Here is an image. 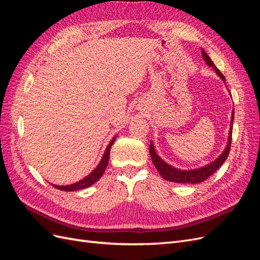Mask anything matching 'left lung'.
<instances>
[{"instance_id": "obj_1", "label": "left lung", "mask_w": 260, "mask_h": 260, "mask_svg": "<svg viewBox=\"0 0 260 260\" xmlns=\"http://www.w3.org/2000/svg\"><path fill=\"white\" fill-rule=\"evenodd\" d=\"M202 56L205 59L206 64L210 67H214L217 75L221 78L223 81H225L224 76L220 73V70L215 66L214 62L210 59V57L207 55V53L202 50ZM232 119H231V127L229 131V140H228V145L223 153L220 155L218 158L210 162L209 165L205 167H202L200 169H194V170H179L174 167L169 166L167 162H165L159 158V156L156 154L153 144H149V154H151L152 160L155 165L156 169L158 170L160 176L165 179L168 180L170 182H176V183H200L205 181L207 178H209L212 174H215L220 167L222 166V164L225 161L228 155L230 153V147H231V141H232V128H233V118H234V112H232Z\"/></svg>"}]
</instances>
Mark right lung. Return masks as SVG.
Segmentation results:
<instances>
[{
  "label": "right lung",
  "instance_id": "right-lung-1",
  "mask_svg": "<svg viewBox=\"0 0 260 260\" xmlns=\"http://www.w3.org/2000/svg\"><path fill=\"white\" fill-rule=\"evenodd\" d=\"M115 139H116V138H114V139L111 141V143L108 144V146H107V148H106V151H105V153H104V155H103V158H102L101 162L99 164V166H98L95 169H94L88 177L82 179L81 181H79V182L74 183V184H70V185H55V184H52V185H53L54 187L58 188V190L72 192V191H77V190H82V188L89 187V186H91L92 184L95 183L96 181H98L102 176H103L104 171H105V169H106V167H107V164H108V160H109V153H111V148H112V146H113V144H114V142H115Z\"/></svg>",
  "mask_w": 260,
  "mask_h": 260
}]
</instances>
